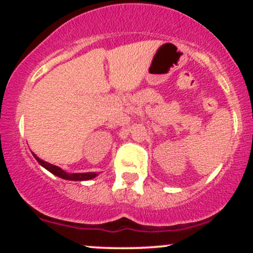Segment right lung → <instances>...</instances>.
<instances>
[{
	"label": "right lung",
	"instance_id": "add662e5",
	"mask_svg": "<svg viewBox=\"0 0 253 253\" xmlns=\"http://www.w3.org/2000/svg\"><path fill=\"white\" fill-rule=\"evenodd\" d=\"M33 156L36 157V159L38 161V163H39L42 167L45 168L46 170L50 171L51 173H53V175H56L58 177H60V178H64V179H69V181H88V179H91L94 178V177H96L97 173L95 172H84V173H68L65 172V171L60 169V168L56 167V165H52L50 163H47V162H43L42 159L38 158V157L34 155Z\"/></svg>",
	"mask_w": 253,
	"mask_h": 253
}]
</instances>
